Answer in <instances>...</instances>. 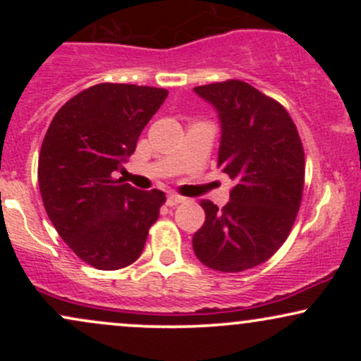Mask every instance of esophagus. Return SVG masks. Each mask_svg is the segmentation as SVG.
<instances>
[{"mask_svg": "<svg viewBox=\"0 0 361 361\" xmlns=\"http://www.w3.org/2000/svg\"><path fill=\"white\" fill-rule=\"evenodd\" d=\"M181 202H185V198L180 197V195H176V193H169L166 197V205L168 207H175L178 204H181Z\"/></svg>", "mask_w": 361, "mask_h": 361, "instance_id": "34e87169", "label": "esophagus"}]
</instances>
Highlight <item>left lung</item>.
Segmentation results:
<instances>
[{"label":"left lung","mask_w":361,"mask_h":361,"mask_svg":"<svg viewBox=\"0 0 361 361\" xmlns=\"http://www.w3.org/2000/svg\"><path fill=\"white\" fill-rule=\"evenodd\" d=\"M193 91L217 111V168L234 180L222 210L200 202L205 222L193 234V251L212 270H250L279 251L295 222L304 147L288 111L247 82L231 80Z\"/></svg>","instance_id":"obj_1"}]
</instances>
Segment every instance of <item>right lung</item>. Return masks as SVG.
I'll return each instance as SVG.
<instances>
[{
    "label": "right lung",
    "mask_w": 361,
    "mask_h": 361,
    "mask_svg": "<svg viewBox=\"0 0 361 361\" xmlns=\"http://www.w3.org/2000/svg\"><path fill=\"white\" fill-rule=\"evenodd\" d=\"M163 88L102 82L57 111L39 156V186L56 231L85 263L120 270L139 258L164 204L115 173L166 100Z\"/></svg>",
    "instance_id": "1"
}]
</instances>
